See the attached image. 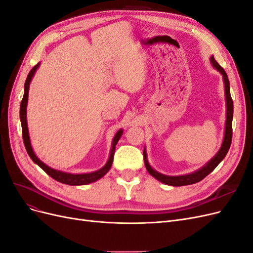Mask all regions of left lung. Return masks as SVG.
I'll list each match as a JSON object with an SVG mask.
<instances>
[{
	"mask_svg": "<svg viewBox=\"0 0 253 253\" xmlns=\"http://www.w3.org/2000/svg\"><path fill=\"white\" fill-rule=\"evenodd\" d=\"M210 62L212 66L215 68L217 72L220 73L223 76L224 80V87H225V99H226V124H225V133H224V139L221 142V145L217 153L214 155L208 163L205 166H203L200 169L189 173L185 175H178V176H169L165 175L157 172L156 170L153 169L151 165L149 164L148 155H147V150L145 148L143 149V159H144V165L147 168L148 172L153 176V177L159 180L160 182L165 183L168 186H173V187H180V186H188V185H193L198 181L204 179L207 175H209L215 168L219 165V163L225 158L227 153L230 149L231 140H232V119H233V101L230 95V83H229L228 76L224 68L221 67L216 61L214 59L213 56L210 57Z\"/></svg>",
	"mask_w": 253,
	"mask_h": 253,
	"instance_id": "1",
	"label": "left lung"
}]
</instances>
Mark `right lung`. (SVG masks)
Masks as SVG:
<instances>
[{"label":"right lung","instance_id":"add662e5","mask_svg":"<svg viewBox=\"0 0 253 253\" xmlns=\"http://www.w3.org/2000/svg\"><path fill=\"white\" fill-rule=\"evenodd\" d=\"M40 63H38L36 66H34L32 68V71L29 72L26 81H25V85H24V96H23V99L21 101V105H20V120H21V126H22V134H23V141H24L26 151L28 153L29 157L32 158L33 162L39 166L41 169L47 173L50 177H52L55 180L65 183V185H70V186H83V185H88V183L95 182L98 179L102 178L103 176L108 173L111 169L113 160H114V154H115V149H116V144L119 141L120 137L124 133V129L120 128L119 131L115 134L113 141H112V149L110 151V156L108 162L106 164L97 171L94 172H89V173H67V172H63L60 170H56L52 169V168L48 167L47 165H45L43 162L37 157V155L35 154V152L33 150L32 147V142H30V138H29V133H28V126H27V102H28V91H29V84L32 82L34 76L37 72L38 68H39Z\"/></svg>","mask_w":253,"mask_h":253}]
</instances>
